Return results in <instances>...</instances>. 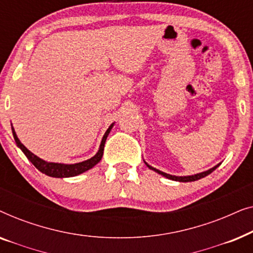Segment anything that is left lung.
<instances>
[{
  "label": "left lung",
  "instance_id": "obj_1",
  "mask_svg": "<svg viewBox=\"0 0 253 253\" xmlns=\"http://www.w3.org/2000/svg\"><path fill=\"white\" fill-rule=\"evenodd\" d=\"M145 164H146V162H145ZM219 165H220V164H219ZM219 165H216L215 167H213V168L209 169V170L203 171V172H199V174H196V175H191V176H174V175L166 174V172L161 171V170H158V169H155V168L152 167V166H150V165H147V164H146V166H147L148 168L152 169V170L157 171L158 174H160V175H162V176H165V177H167V178H169V179H172V181H178V182H193V181H198V179L203 178V177H205V176L210 175L211 172H212L213 170H215V169H216L217 167H219Z\"/></svg>",
  "mask_w": 253,
  "mask_h": 253
}]
</instances>
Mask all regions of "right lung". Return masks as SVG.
Masks as SVG:
<instances>
[{
    "label": "right lung",
    "instance_id": "right-lung-1",
    "mask_svg": "<svg viewBox=\"0 0 253 253\" xmlns=\"http://www.w3.org/2000/svg\"><path fill=\"white\" fill-rule=\"evenodd\" d=\"M113 126H114V123L110 124V126L107 129L106 133L103 134L101 144H100V147H99V151H98V153L94 155V157L88 159V160L78 162V164H72V165L57 164V162H47V161L42 160V159H40L39 157H37V155H34L32 152H30L22 143H20V140L18 139V137H17V134L15 132V129H13V127H11V129H12V134H13V138H15L17 146H18L20 150L23 151V153L26 155V158L29 159L31 162H32L33 166L38 169V170H40L41 172H43V174H46L48 176H51V177L63 178V177H74V176L82 174V172H84L86 170H88V169L94 167V166L98 164L100 160H101L106 139H107V137H108V134Z\"/></svg>",
    "mask_w": 253,
    "mask_h": 253
}]
</instances>
